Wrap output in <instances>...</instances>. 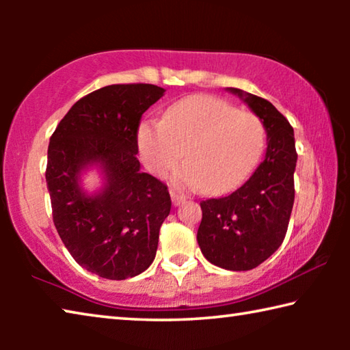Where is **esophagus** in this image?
Segmentation results:
<instances>
[{
    "instance_id": "esophagus-1",
    "label": "esophagus",
    "mask_w": 350,
    "mask_h": 350,
    "mask_svg": "<svg viewBox=\"0 0 350 350\" xmlns=\"http://www.w3.org/2000/svg\"><path fill=\"white\" fill-rule=\"evenodd\" d=\"M170 194H171V200H173L174 205H179L180 202H183V200H185V194L177 193V191H174V189H171Z\"/></svg>"
}]
</instances>
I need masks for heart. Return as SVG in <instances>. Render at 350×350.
Masks as SVG:
<instances>
[{
	"label": "heart",
	"instance_id": "heart-1",
	"mask_svg": "<svg viewBox=\"0 0 350 350\" xmlns=\"http://www.w3.org/2000/svg\"><path fill=\"white\" fill-rule=\"evenodd\" d=\"M137 144L151 173L167 176L185 156L176 185L221 193L252 173L264 151L265 126L254 112L222 98L191 96L170 106L162 122L144 123Z\"/></svg>",
	"mask_w": 350,
	"mask_h": 350
}]
</instances>
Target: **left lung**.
<instances>
[{"label":"left lung","instance_id":"left-lung-1","mask_svg":"<svg viewBox=\"0 0 350 350\" xmlns=\"http://www.w3.org/2000/svg\"><path fill=\"white\" fill-rule=\"evenodd\" d=\"M262 120L267 133L264 161L250 179L224 198L200 202L198 244L217 267L252 270L270 258L286 238L295 200L293 173L298 154L293 128L265 98L228 88Z\"/></svg>","mask_w":350,"mask_h":350}]
</instances>
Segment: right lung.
Here are the masks:
<instances>
[{
  "label": "right lung",
  "mask_w": 350,
  "mask_h": 350,
  "mask_svg": "<svg viewBox=\"0 0 350 350\" xmlns=\"http://www.w3.org/2000/svg\"><path fill=\"white\" fill-rule=\"evenodd\" d=\"M165 90L146 83L105 86L80 98L58 123L47 148L52 217L75 262L106 280L140 275L152 264L159 230L170 215L168 187L140 173L142 114ZM98 166L100 192L88 195L82 171Z\"/></svg>",
  "instance_id": "obj_1"
}]
</instances>
